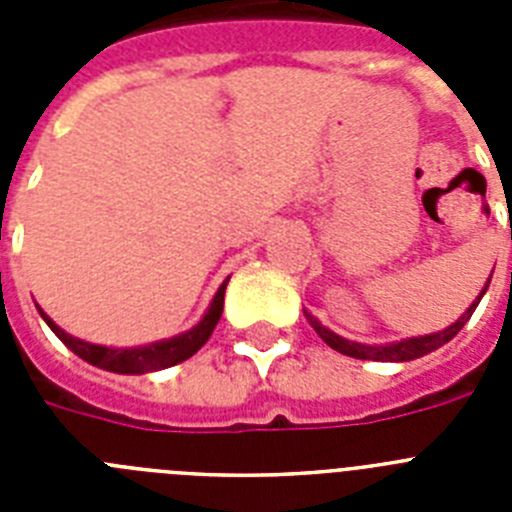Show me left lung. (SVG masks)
<instances>
[{
	"label": "left lung",
	"mask_w": 512,
	"mask_h": 512,
	"mask_svg": "<svg viewBox=\"0 0 512 512\" xmlns=\"http://www.w3.org/2000/svg\"><path fill=\"white\" fill-rule=\"evenodd\" d=\"M485 289H482V295H485ZM482 295H479L477 302H474V305L469 307V310L464 312V315H461L454 325H449L446 330H438V333H431V336L408 338V341H400V343H384V346H366V343L346 341V338L336 336V333L325 328V325H320L318 320L312 318V315H307V320H310V325L315 328V333H318V336L323 338L330 348H336L338 354L354 356V359H372V361H413V359H420V356H425V354H431V351L441 348L443 343H449L451 338H454L456 333L464 328V323L472 318L474 307L479 305Z\"/></svg>",
	"instance_id": "left-lung-1"
}]
</instances>
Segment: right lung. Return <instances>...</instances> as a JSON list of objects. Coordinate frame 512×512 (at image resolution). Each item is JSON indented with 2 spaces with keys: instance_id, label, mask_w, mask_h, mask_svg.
Returning <instances> with one entry per match:
<instances>
[{
  "instance_id": "right-lung-1",
  "label": "right lung",
  "mask_w": 512,
  "mask_h": 512,
  "mask_svg": "<svg viewBox=\"0 0 512 512\" xmlns=\"http://www.w3.org/2000/svg\"><path fill=\"white\" fill-rule=\"evenodd\" d=\"M225 284L217 289L215 300H212L210 310L205 312V318L200 323L194 325L192 330L182 333V336L169 338V341H158L151 343V346H140V348H107V346H97V343H87L79 341V338L69 336V333H63L56 323H53L43 310V320L51 325V330L61 338L66 346L74 351L79 359L89 361V364L99 366V369H107V372L115 374H146V372H158V369H166V366H174L179 361H187L189 356H194L200 351L202 346L207 343V338L212 336V330H215L217 320L223 315V300H225Z\"/></svg>"
}]
</instances>
